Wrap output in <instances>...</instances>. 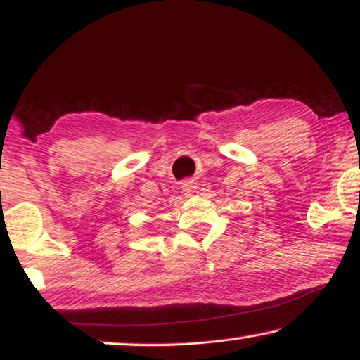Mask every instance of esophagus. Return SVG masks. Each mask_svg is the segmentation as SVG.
<instances>
[{
    "mask_svg": "<svg viewBox=\"0 0 360 360\" xmlns=\"http://www.w3.org/2000/svg\"><path fill=\"white\" fill-rule=\"evenodd\" d=\"M197 182H193L192 179L184 181V184H182V191L186 192V195L188 197H192V195H197Z\"/></svg>",
    "mask_w": 360,
    "mask_h": 360,
    "instance_id": "esophagus-1",
    "label": "esophagus"
}]
</instances>
